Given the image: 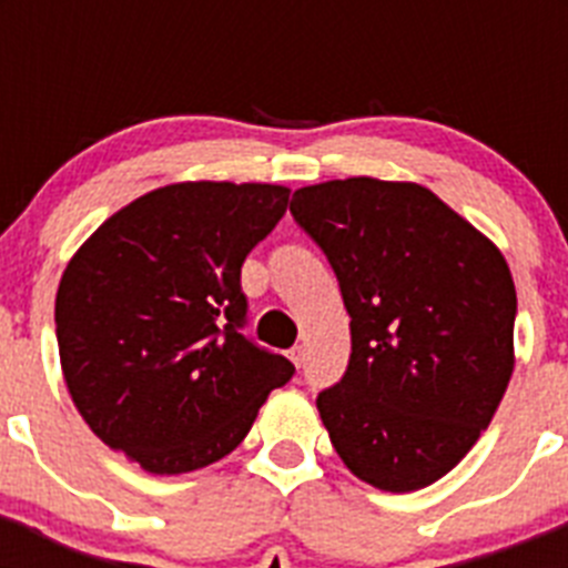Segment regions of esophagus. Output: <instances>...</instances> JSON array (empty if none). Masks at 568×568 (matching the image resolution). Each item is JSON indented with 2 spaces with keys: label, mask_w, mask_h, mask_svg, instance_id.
Returning a JSON list of instances; mask_svg holds the SVG:
<instances>
[{
  "label": "esophagus",
  "mask_w": 568,
  "mask_h": 568,
  "mask_svg": "<svg viewBox=\"0 0 568 568\" xmlns=\"http://www.w3.org/2000/svg\"><path fill=\"white\" fill-rule=\"evenodd\" d=\"M290 361H293L295 366L304 364V346H293V349H290Z\"/></svg>",
  "instance_id": "obj_1"
}]
</instances>
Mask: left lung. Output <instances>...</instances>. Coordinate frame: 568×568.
Masks as SVG:
<instances>
[{"label": "left lung", "instance_id": "8db88e82", "mask_svg": "<svg viewBox=\"0 0 568 568\" xmlns=\"http://www.w3.org/2000/svg\"><path fill=\"white\" fill-rule=\"evenodd\" d=\"M290 213L324 250L349 313L353 355L318 395L346 469L415 491L455 469L515 369L509 264L433 190L369 175L293 193Z\"/></svg>", "mask_w": 568, "mask_h": 568}]
</instances>
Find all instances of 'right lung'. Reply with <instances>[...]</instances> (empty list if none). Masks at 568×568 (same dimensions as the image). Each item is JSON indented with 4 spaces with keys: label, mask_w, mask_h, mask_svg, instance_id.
Instances as JSON below:
<instances>
[{
    "label": "right lung",
    "mask_w": 568,
    "mask_h": 568,
    "mask_svg": "<svg viewBox=\"0 0 568 568\" xmlns=\"http://www.w3.org/2000/svg\"><path fill=\"white\" fill-rule=\"evenodd\" d=\"M281 184H168L113 213L64 267L59 358L84 424L150 475L222 460L293 378L241 335V264L281 222Z\"/></svg>",
    "instance_id": "right-lung-1"
}]
</instances>
